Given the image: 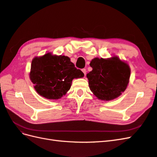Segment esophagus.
I'll use <instances>...</instances> for the list:
<instances>
[{
  "mask_svg": "<svg viewBox=\"0 0 157 157\" xmlns=\"http://www.w3.org/2000/svg\"><path fill=\"white\" fill-rule=\"evenodd\" d=\"M82 72L84 73V75H85V76H86V71L85 68H83V69H82Z\"/></svg>",
  "mask_w": 157,
  "mask_h": 157,
  "instance_id": "34e87169",
  "label": "esophagus"
}]
</instances>
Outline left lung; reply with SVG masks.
Wrapping results in <instances>:
<instances>
[{
    "instance_id": "left-lung-1",
    "label": "left lung",
    "mask_w": 157,
    "mask_h": 157,
    "mask_svg": "<svg viewBox=\"0 0 157 157\" xmlns=\"http://www.w3.org/2000/svg\"><path fill=\"white\" fill-rule=\"evenodd\" d=\"M93 68L86 75L92 93L102 101H109L121 96L127 89L131 76L128 63L117 56L108 59L94 58Z\"/></svg>"
}]
</instances>
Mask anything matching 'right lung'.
<instances>
[{"label":"right lung","mask_w":157,"mask_h":157,"mask_svg":"<svg viewBox=\"0 0 157 157\" xmlns=\"http://www.w3.org/2000/svg\"><path fill=\"white\" fill-rule=\"evenodd\" d=\"M37 93L49 100L60 99L71 89L72 80L84 77L69 57L47 52L33 59L29 73Z\"/></svg>","instance_id":"right-lung-1"}]
</instances>
